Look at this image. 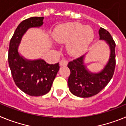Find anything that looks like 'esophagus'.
I'll return each instance as SVG.
<instances>
[{
  "label": "esophagus",
  "instance_id": "1",
  "mask_svg": "<svg viewBox=\"0 0 126 126\" xmlns=\"http://www.w3.org/2000/svg\"><path fill=\"white\" fill-rule=\"evenodd\" d=\"M67 61H66V60H64V59H62L61 60V61L59 62V64L61 66H66L67 65Z\"/></svg>",
  "mask_w": 126,
  "mask_h": 126
}]
</instances>
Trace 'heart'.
<instances>
[{"instance_id":"heart-1","label":"heart","mask_w":126,"mask_h":126,"mask_svg":"<svg viewBox=\"0 0 126 126\" xmlns=\"http://www.w3.org/2000/svg\"><path fill=\"white\" fill-rule=\"evenodd\" d=\"M52 35L58 43H68L67 49L70 55L78 57L87 50L93 40L94 32L89 26L73 22L57 26Z\"/></svg>"}]
</instances>
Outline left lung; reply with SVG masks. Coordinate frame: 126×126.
Instances as JSON below:
<instances>
[{"instance_id": "obj_1", "label": "left lung", "mask_w": 126, "mask_h": 126, "mask_svg": "<svg viewBox=\"0 0 126 126\" xmlns=\"http://www.w3.org/2000/svg\"><path fill=\"white\" fill-rule=\"evenodd\" d=\"M100 40H103L109 45L110 55L109 62L101 72L92 73L86 69L84 64V55L68 63L71 71L68 78V86L73 94L81 98H88L98 94L112 79L115 67V43L111 34L104 28L99 30Z\"/></svg>"}]
</instances>
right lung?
Instances as JSON below:
<instances>
[{
	"instance_id": "add662e5",
	"label": "right lung",
	"mask_w": 126,
	"mask_h": 126,
	"mask_svg": "<svg viewBox=\"0 0 126 126\" xmlns=\"http://www.w3.org/2000/svg\"><path fill=\"white\" fill-rule=\"evenodd\" d=\"M44 17H32L20 23L9 43L8 62L14 83L20 90L30 96L45 94L50 90L59 70V62L49 64L42 59L29 61L18 52L23 36L30 28L40 27Z\"/></svg>"
}]
</instances>
